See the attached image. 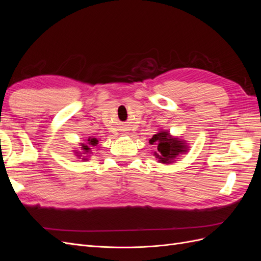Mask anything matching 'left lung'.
Here are the masks:
<instances>
[{"mask_svg": "<svg viewBox=\"0 0 261 261\" xmlns=\"http://www.w3.org/2000/svg\"><path fill=\"white\" fill-rule=\"evenodd\" d=\"M150 145H154L153 155L159 163L172 164L176 159L189 151V145L185 139L172 136L167 129H160L149 139Z\"/></svg>", "mask_w": 261, "mask_h": 261, "instance_id": "left-lung-1", "label": "left lung"}]
</instances>
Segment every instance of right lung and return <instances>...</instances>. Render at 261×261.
<instances>
[{
  "label": "right lung",
  "instance_id": "right-lung-1",
  "mask_svg": "<svg viewBox=\"0 0 261 261\" xmlns=\"http://www.w3.org/2000/svg\"><path fill=\"white\" fill-rule=\"evenodd\" d=\"M99 143V140L96 137H88L87 139H84L83 143H80V148H81V151L80 150H73L75 152L74 154L78 158V159H82L84 161L89 160V155L92 153L91 152V147H96Z\"/></svg>",
  "mask_w": 261,
  "mask_h": 261
}]
</instances>
